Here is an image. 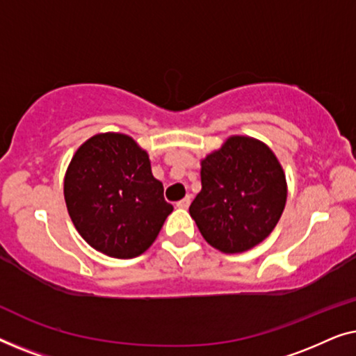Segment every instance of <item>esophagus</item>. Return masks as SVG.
Masks as SVG:
<instances>
[{
  "label": "esophagus",
  "instance_id": "esophagus-1",
  "mask_svg": "<svg viewBox=\"0 0 356 356\" xmlns=\"http://www.w3.org/2000/svg\"><path fill=\"white\" fill-rule=\"evenodd\" d=\"M189 204H191V197L186 196L184 199H181V201H179V202H177V207L178 209H188Z\"/></svg>",
  "mask_w": 356,
  "mask_h": 356
}]
</instances>
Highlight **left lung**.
I'll return each mask as SVG.
<instances>
[{"label": "left lung", "instance_id": "left-lung-1", "mask_svg": "<svg viewBox=\"0 0 356 356\" xmlns=\"http://www.w3.org/2000/svg\"><path fill=\"white\" fill-rule=\"evenodd\" d=\"M201 191L189 213L209 245L235 254L266 240L286 202L284 168L269 145L230 136L201 160Z\"/></svg>", "mask_w": 356, "mask_h": 356}]
</instances>
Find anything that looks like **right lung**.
Returning <instances> with one entry per match:
<instances>
[{"label":"right lung","mask_w":356,"mask_h":356,"mask_svg":"<svg viewBox=\"0 0 356 356\" xmlns=\"http://www.w3.org/2000/svg\"><path fill=\"white\" fill-rule=\"evenodd\" d=\"M65 201L79 235L116 259L147 251L173 212L149 154L121 133L95 134L76 150L65 175Z\"/></svg>","instance_id":"1"}]
</instances>
